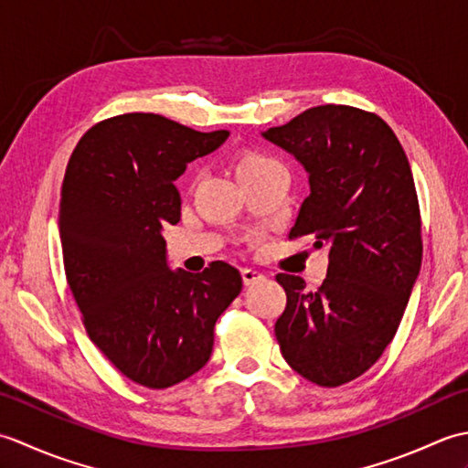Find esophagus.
Segmentation results:
<instances>
[{"label":"esophagus","instance_id":"1","mask_svg":"<svg viewBox=\"0 0 468 468\" xmlns=\"http://www.w3.org/2000/svg\"><path fill=\"white\" fill-rule=\"evenodd\" d=\"M241 277H243V283H245V285H253V283L263 280V273L253 270V267H243V270H241Z\"/></svg>","mask_w":468,"mask_h":468}]
</instances>
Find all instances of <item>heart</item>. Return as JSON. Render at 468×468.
<instances>
[{
	"instance_id": "1",
	"label": "heart",
	"mask_w": 468,
	"mask_h": 468,
	"mask_svg": "<svg viewBox=\"0 0 468 468\" xmlns=\"http://www.w3.org/2000/svg\"><path fill=\"white\" fill-rule=\"evenodd\" d=\"M275 168H282V165L270 154L260 153V151H243L235 158V173L241 183L251 181V178H257V176H263L267 173L275 171Z\"/></svg>"
}]
</instances>
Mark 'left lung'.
Wrapping results in <instances>:
<instances>
[{
  "mask_svg": "<svg viewBox=\"0 0 468 468\" xmlns=\"http://www.w3.org/2000/svg\"><path fill=\"white\" fill-rule=\"evenodd\" d=\"M310 175L290 239L327 247V273L314 292L277 273L287 303L275 322L280 350L317 386L356 380L392 342L420 271V207L412 171L380 116L344 104L315 106L267 128Z\"/></svg>",
  "mask_w": 468,
  "mask_h": 468,
  "instance_id": "1",
  "label": "left lung"
}]
</instances>
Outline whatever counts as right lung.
I'll return each instance as SVG.
<instances>
[{"label": "right lung", "mask_w": 468, "mask_h": 468, "mask_svg": "<svg viewBox=\"0 0 468 468\" xmlns=\"http://www.w3.org/2000/svg\"><path fill=\"white\" fill-rule=\"evenodd\" d=\"M227 136L128 112L88 128L66 166L59 239L86 334L118 372L153 390L201 370L217 317L241 292V273L225 261L171 271L163 239V227L181 221L175 181Z\"/></svg>", "instance_id": "right-lung-1"}]
</instances>
